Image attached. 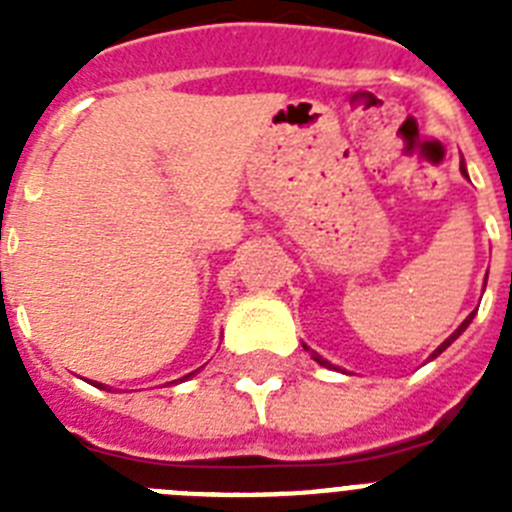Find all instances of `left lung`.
I'll return each mask as SVG.
<instances>
[{
  "mask_svg": "<svg viewBox=\"0 0 512 512\" xmlns=\"http://www.w3.org/2000/svg\"><path fill=\"white\" fill-rule=\"evenodd\" d=\"M461 174H464V176H467V179H469V174H467V166H464V161H461ZM487 284V282H485ZM474 315H477V310H474L472 312V315H469V318L467 320H464V323H461L459 325V328H456L454 330V333H451V336L449 338H446V341H443L441 343V346H438L436 348V351H433V354L431 356H428V361H433V359H436V356H441L443 354V351H446V348H449L451 346V343H454L456 341V338H459L461 336V333H464V330H467L469 328V323H472V318H474ZM307 348V346H305ZM307 351H310V348H307ZM310 356H312V359H315V361H318V364L320 366H325V369H338V366H333V364H330V361H325L323 359V356H320V354H315V351H310Z\"/></svg>",
  "mask_w": 512,
  "mask_h": 512,
  "instance_id": "left-lung-1",
  "label": "left lung"
}]
</instances>
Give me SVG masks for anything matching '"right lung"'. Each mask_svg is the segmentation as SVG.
I'll return each instance as SVG.
<instances>
[{
  "label": "right lung",
  "mask_w": 512,
  "mask_h": 512,
  "mask_svg": "<svg viewBox=\"0 0 512 512\" xmlns=\"http://www.w3.org/2000/svg\"><path fill=\"white\" fill-rule=\"evenodd\" d=\"M197 372H200V369H194V372H189L187 377H182V379H174V382H169V384H176V382H187V379H189V377H194V374H197ZM92 384H94V387H99V390H110V387H107V384H99V382H92Z\"/></svg>",
  "instance_id": "1"
}]
</instances>
